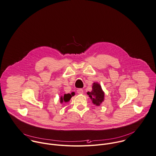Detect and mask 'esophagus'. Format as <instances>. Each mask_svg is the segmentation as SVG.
Instances as JSON below:
<instances>
[{"label": "esophagus", "mask_w": 156, "mask_h": 156, "mask_svg": "<svg viewBox=\"0 0 156 156\" xmlns=\"http://www.w3.org/2000/svg\"><path fill=\"white\" fill-rule=\"evenodd\" d=\"M77 93L78 94H83V90L82 89H78L77 90Z\"/></svg>", "instance_id": "1"}]
</instances>
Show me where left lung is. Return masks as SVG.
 <instances>
[{
	"label": "left lung",
	"mask_w": 156,
	"mask_h": 156,
	"mask_svg": "<svg viewBox=\"0 0 156 156\" xmlns=\"http://www.w3.org/2000/svg\"><path fill=\"white\" fill-rule=\"evenodd\" d=\"M92 90L91 92H87V94L90 98L94 105L98 106L105 100V92L103 90L101 85L94 82L92 84Z\"/></svg>",
	"instance_id": "1"
}]
</instances>
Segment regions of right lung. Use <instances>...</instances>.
I'll return each mask as SVG.
<instances>
[{
	"label": "right lung",
	"instance_id": "1",
	"mask_svg": "<svg viewBox=\"0 0 156 156\" xmlns=\"http://www.w3.org/2000/svg\"><path fill=\"white\" fill-rule=\"evenodd\" d=\"M73 96L72 94H65L63 96H61L60 97V103H67L70 101V100L71 99L72 97Z\"/></svg>",
	"mask_w": 156,
	"mask_h": 156
}]
</instances>
